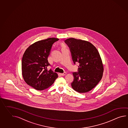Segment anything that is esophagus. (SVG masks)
Listing matches in <instances>:
<instances>
[{"mask_svg":"<svg viewBox=\"0 0 128 128\" xmlns=\"http://www.w3.org/2000/svg\"><path fill=\"white\" fill-rule=\"evenodd\" d=\"M66 74V72H64L63 73H62V74H60L62 76H64V75H65Z\"/></svg>","mask_w":128,"mask_h":128,"instance_id":"obj_1","label":"esophagus"}]
</instances>
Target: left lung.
Listing matches in <instances>:
<instances>
[{
  "mask_svg": "<svg viewBox=\"0 0 128 128\" xmlns=\"http://www.w3.org/2000/svg\"><path fill=\"white\" fill-rule=\"evenodd\" d=\"M71 54L72 61L78 62V72H72V88L80 93L92 89L101 80L103 66L97 48L87 41L70 38L65 40Z\"/></svg>",
  "mask_w": 128,
  "mask_h": 128,
  "instance_id": "left-lung-1",
  "label": "left lung"
}]
</instances>
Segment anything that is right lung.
<instances>
[{
    "mask_svg": "<svg viewBox=\"0 0 128 128\" xmlns=\"http://www.w3.org/2000/svg\"><path fill=\"white\" fill-rule=\"evenodd\" d=\"M58 38H49L38 41L26 50L22 60V75L25 82L37 90H44L53 84L58 75L47 66L48 58L53 44Z\"/></svg>",
    "mask_w": 128,
    "mask_h": 128,
    "instance_id": "1",
    "label": "right lung"
}]
</instances>
